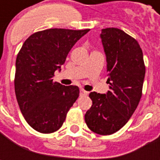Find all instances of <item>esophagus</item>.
<instances>
[{
	"instance_id": "1",
	"label": "esophagus",
	"mask_w": 160,
	"mask_h": 160,
	"mask_svg": "<svg viewBox=\"0 0 160 160\" xmlns=\"http://www.w3.org/2000/svg\"><path fill=\"white\" fill-rule=\"evenodd\" d=\"M89 92H86V91H84L83 89H80V95L83 96V95H87Z\"/></svg>"
}]
</instances>
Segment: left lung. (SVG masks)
I'll list each match as a JSON object with an SVG mask.
<instances>
[{"label": "left lung", "instance_id": "8db88e82", "mask_svg": "<svg viewBox=\"0 0 160 160\" xmlns=\"http://www.w3.org/2000/svg\"><path fill=\"white\" fill-rule=\"evenodd\" d=\"M102 44L107 58V94L92 92V105L84 120L93 132L108 135L126 125L138 106L142 93L145 65L138 42L115 28L102 29Z\"/></svg>", "mask_w": 160, "mask_h": 160}]
</instances>
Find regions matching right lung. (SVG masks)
Returning a JSON list of instances; mask_svg holds the SVG:
<instances>
[{"instance_id": "add662e5", "label": "right lung", "mask_w": 160, "mask_h": 160, "mask_svg": "<svg viewBox=\"0 0 160 160\" xmlns=\"http://www.w3.org/2000/svg\"><path fill=\"white\" fill-rule=\"evenodd\" d=\"M90 29L51 28L31 34L16 59L15 93L28 124L35 131L51 133L63 125L79 96L76 85L53 82L55 71L65 63L71 48Z\"/></svg>"}]
</instances>
